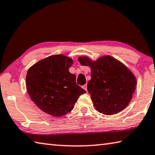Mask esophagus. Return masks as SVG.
I'll return each instance as SVG.
<instances>
[{
    "label": "esophagus",
    "mask_w": 155,
    "mask_h": 155,
    "mask_svg": "<svg viewBox=\"0 0 155 155\" xmlns=\"http://www.w3.org/2000/svg\"><path fill=\"white\" fill-rule=\"evenodd\" d=\"M83 88L85 90V91H87V85H83Z\"/></svg>",
    "instance_id": "1"
}]
</instances>
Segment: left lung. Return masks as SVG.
I'll list each match as a JSON object with an SVG mask.
<instances>
[{
    "mask_svg": "<svg viewBox=\"0 0 155 155\" xmlns=\"http://www.w3.org/2000/svg\"><path fill=\"white\" fill-rule=\"evenodd\" d=\"M78 61L91 68L87 90L96 110L112 115L123 110L131 102L136 90V78L127 67L110 55L93 61L82 56Z\"/></svg>",
    "mask_w": 155,
    "mask_h": 155,
    "instance_id": "1",
    "label": "left lung"
}]
</instances>
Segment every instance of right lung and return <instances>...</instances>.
<instances>
[{
  "label": "right lung",
  "mask_w": 155,
  "mask_h": 155,
  "mask_svg": "<svg viewBox=\"0 0 155 155\" xmlns=\"http://www.w3.org/2000/svg\"><path fill=\"white\" fill-rule=\"evenodd\" d=\"M73 60L64 55H53L38 61L28 70L26 85L32 102L41 110L60 117L74 108L85 90L76 83L69 72Z\"/></svg>",
  "instance_id": "1"
}]
</instances>
